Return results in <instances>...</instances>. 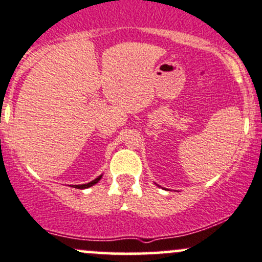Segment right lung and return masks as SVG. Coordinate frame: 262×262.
Returning a JSON list of instances; mask_svg holds the SVG:
<instances>
[{
    "instance_id": "1",
    "label": "right lung",
    "mask_w": 262,
    "mask_h": 262,
    "mask_svg": "<svg viewBox=\"0 0 262 262\" xmlns=\"http://www.w3.org/2000/svg\"><path fill=\"white\" fill-rule=\"evenodd\" d=\"M100 178H101V176H99L98 178H95L94 181H92V182H89V183H86V184H81V186H75V188H79V189H84V188H89V187H92V186H94L95 183H98L99 181H100Z\"/></svg>"
}]
</instances>
